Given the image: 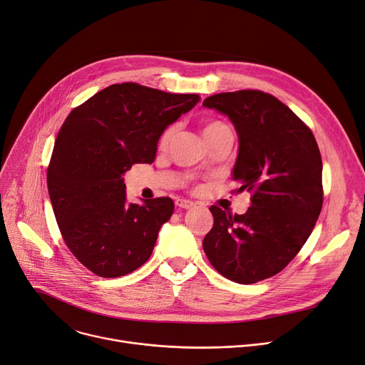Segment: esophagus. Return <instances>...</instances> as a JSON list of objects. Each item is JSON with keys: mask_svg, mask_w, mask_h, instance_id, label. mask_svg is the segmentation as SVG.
I'll list each match as a JSON object with an SVG mask.
<instances>
[{"mask_svg": "<svg viewBox=\"0 0 365 365\" xmlns=\"http://www.w3.org/2000/svg\"><path fill=\"white\" fill-rule=\"evenodd\" d=\"M176 205H178V207H180V208H185V210H189V208L195 207V204H194L192 201L183 200V198H178V200H176Z\"/></svg>", "mask_w": 365, "mask_h": 365, "instance_id": "34e87169", "label": "esophagus"}]
</instances>
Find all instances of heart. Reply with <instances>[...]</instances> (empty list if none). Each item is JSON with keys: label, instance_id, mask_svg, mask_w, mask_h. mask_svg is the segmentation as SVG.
Instances as JSON below:
<instances>
[{"label": "heart", "instance_id": "b5f03b06", "mask_svg": "<svg viewBox=\"0 0 365 365\" xmlns=\"http://www.w3.org/2000/svg\"><path fill=\"white\" fill-rule=\"evenodd\" d=\"M223 128H227V127H226L222 121H210V123H207V124L204 125V128H202L204 139L208 138L210 134H213V133H216V131H219V130H223ZM173 131H175V127H167V128L164 130V133L161 134V138H160V146H161V148H165V146L168 145V142H170V139H171V136H173Z\"/></svg>", "mask_w": 365, "mask_h": 365}]
</instances>
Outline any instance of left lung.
I'll return each instance as SVG.
<instances>
[{
  "mask_svg": "<svg viewBox=\"0 0 365 365\" xmlns=\"http://www.w3.org/2000/svg\"><path fill=\"white\" fill-rule=\"evenodd\" d=\"M202 105L232 121L238 157L232 179L252 194L244 215L212 205L204 252L225 278L255 284L289 264L312 234L322 207V161L311 128L272 94L219 93Z\"/></svg>",
  "mask_w": 365,
  "mask_h": 365,
  "instance_id": "8db88e82",
  "label": "left lung"
}]
</instances>
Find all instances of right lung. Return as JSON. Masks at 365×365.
Wrapping results in <instances>:
<instances>
[{"label": "right lung", "instance_id": "obj_1", "mask_svg": "<svg viewBox=\"0 0 365 365\" xmlns=\"http://www.w3.org/2000/svg\"><path fill=\"white\" fill-rule=\"evenodd\" d=\"M198 102V94L123 83L68 115L47 170L48 195L65 244L93 274L118 278L150 257L175 202L127 204L123 176L133 164H152L164 130Z\"/></svg>", "mask_w": 365, "mask_h": 365}]
</instances>
